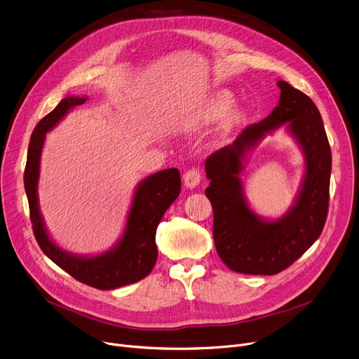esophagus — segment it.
Here are the masks:
<instances>
[{
	"label": "esophagus",
	"mask_w": 359,
	"mask_h": 359,
	"mask_svg": "<svg viewBox=\"0 0 359 359\" xmlns=\"http://www.w3.org/2000/svg\"><path fill=\"white\" fill-rule=\"evenodd\" d=\"M183 180H184V186L187 189H194L201 183V173L198 169H190L184 173Z\"/></svg>",
	"instance_id": "34e87169"
}]
</instances>
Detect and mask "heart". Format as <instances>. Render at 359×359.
I'll list each match as a JSON object with an SVG mask.
<instances>
[{"label": "heart", "instance_id": "b5f03b06", "mask_svg": "<svg viewBox=\"0 0 359 359\" xmlns=\"http://www.w3.org/2000/svg\"><path fill=\"white\" fill-rule=\"evenodd\" d=\"M232 104H233V97H232L231 93H227V91L216 93L212 97V99L208 102V106H206V110H205V116H203L205 123L209 124V123H213V121L219 120L227 111H229V109L232 107ZM243 116L245 114H243V111L241 109H232L230 113L223 118V121H222V133L223 135L229 133L232 128H235L243 120Z\"/></svg>", "mask_w": 359, "mask_h": 359}]
</instances>
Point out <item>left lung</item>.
<instances>
[{
	"label": "left lung",
	"mask_w": 359,
	"mask_h": 359,
	"mask_svg": "<svg viewBox=\"0 0 359 359\" xmlns=\"http://www.w3.org/2000/svg\"><path fill=\"white\" fill-rule=\"evenodd\" d=\"M278 87L280 99L272 113L248 126L205 163L216 250L227 268L246 275H276L290 266L319 238L328 215L332 156L320 113L306 94L286 81L279 80ZM280 125L302 147L306 175L290 210L271 221L247 205L240 173L248 153Z\"/></svg>",
	"instance_id": "obj_1"
}]
</instances>
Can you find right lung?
Instances as JSON below:
<instances>
[{
	"instance_id": "right-lung-1",
	"label": "right lung",
	"mask_w": 359,
	"mask_h": 359,
	"mask_svg": "<svg viewBox=\"0 0 359 359\" xmlns=\"http://www.w3.org/2000/svg\"><path fill=\"white\" fill-rule=\"evenodd\" d=\"M87 97L70 95L62 99L57 107L39 121L28 144L27 165L24 172V187L29 205L32 231L41 250L74 279L95 289L109 290L135 283L146 278L156 265L157 226L177 199L182 180L177 169H165L143 179L130 206L126 227L121 238L109 250L83 256L62 250L50 238L39 205L40 160L46 135L53 130L72 109L81 106Z\"/></svg>"
}]
</instances>
